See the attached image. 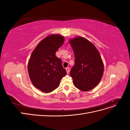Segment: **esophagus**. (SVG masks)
<instances>
[{"label":"esophagus","mask_w":130,"mask_h":130,"mask_svg":"<svg viewBox=\"0 0 130 130\" xmlns=\"http://www.w3.org/2000/svg\"><path fill=\"white\" fill-rule=\"evenodd\" d=\"M66 72H67V73L68 74L69 73V72H70V69H69V68H66Z\"/></svg>","instance_id":"obj_1"}]
</instances>
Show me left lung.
I'll return each instance as SVG.
<instances>
[{
    "mask_svg": "<svg viewBox=\"0 0 130 130\" xmlns=\"http://www.w3.org/2000/svg\"><path fill=\"white\" fill-rule=\"evenodd\" d=\"M74 51L75 65L70 75L75 87L88 91L99 84L104 66L99 51L92 42L78 36L69 41Z\"/></svg>",
    "mask_w": 130,
    "mask_h": 130,
    "instance_id": "8db88e82",
    "label": "left lung"
}]
</instances>
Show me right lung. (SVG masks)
Returning <instances> with one entry per match:
<instances>
[{
  "label": "right lung",
  "mask_w": 130,
  "mask_h": 130,
  "mask_svg": "<svg viewBox=\"0 0 130 130\" xmlns=\"http://www.w3.org/2000/svg\"><path fill=\"white\" fill-rule=\"evenodd\" d=\"M64 41L60 35H50L38 43L31 55L27 65L29 75L35 87L43 92L56 89L67 74L55 54Z\"/></svg>",
  "instance_id": "right-lung-1"
}]
</instances>
